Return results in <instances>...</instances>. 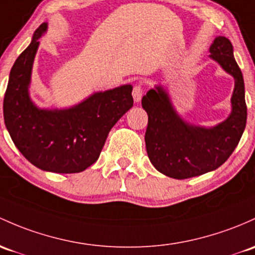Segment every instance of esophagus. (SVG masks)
<instances>
[{
	"mask_svg": "<svg viewBox=\"0 0 255 255\" xmlns=\"http://www.w3.org/2000/svg\"><path fill=\"white\" fill-rule=\"evenodd\" d=\"M132 97H133V101H135L136 103H138L139 101H141L142 89H141V86H139V85H136V86L132 89Z\"/></svg>",
	"mask_w": 255,
	"mask_h": 255,
	"instance_id": "1",
	"label": "esophagus"
}]
</instances>
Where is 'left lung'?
I'll return each mask as SVG.
<instances>
[{
  "instance_id": "8db88e82",
  "label": "left lung",
  "mask_w": 255,
  "mask_h": 255,
  "mask_svg": "<svg viewBox=\"0 0 255 255\" xmlns=\"http://www.w3.org/2000/svg\"><path fill=\"white\" fill-rule=\"evenodd\" d=\"M210 58L235 79L231 113L215 127L205 128L183 120L163 86L150 89L142 97L148 114L144 141L150 163L161 174L182 180L218 169L232 154L247 123L245 81L229 39L215 37Z\"/></svg>"
}]
</instances>
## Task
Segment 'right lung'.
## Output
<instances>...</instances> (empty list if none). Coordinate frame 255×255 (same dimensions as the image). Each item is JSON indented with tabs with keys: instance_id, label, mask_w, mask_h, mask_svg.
<instances>
[{
	"instance_id": "add662e5",
	"label": "right lung",
	"mask_w": 255,
	"mask_h": 255,
	"mask_svg": "<svg viewBox=\"0 0 255 255\" xmlns=\"http://www.w3.org/2000/svg\"><path fill=\"white\" fill-rule=\"evenodd\" d=\"M42 23L10 69L3 100L4 124L21 154L45 171L73 174L98 159L111 128L133 106L131 85L95 92L65 109L39 108L29 94Z\"/></svg>"
}]
</instances>
